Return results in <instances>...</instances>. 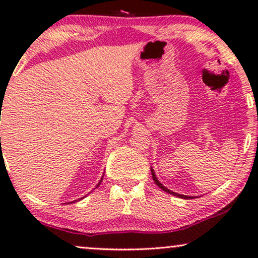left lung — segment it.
I'll use <instances>...</instances> for the list:
<instances>
[{
    "mask_svg": "<svg viewBox=\"0 0 258 258\" xmlns=\"http://www.w3.org/2000/svg\"><path fill=\"white\" fill-rule=\"evenodd\" d=\"M151 175H153V179H154V182L156 183V184L160 186V188L163 190V191H165V192H168V194H170V195H174V196H177V197H179V199H184V200H190V199H194L192 196H186V195H181V194H177V192H174V191H171V190H169L168 188H165V186L162 184V183H160V181H158L157 179V177H156V175H155V172H154V169L151 168Z\"/></svg>",
    "mask_w": 258,
    "mask_h": 258,
    "instance_id": "1",
    "label": "left lung"
}]
</instances>
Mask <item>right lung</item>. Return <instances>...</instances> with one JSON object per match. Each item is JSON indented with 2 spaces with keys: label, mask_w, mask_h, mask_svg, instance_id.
Wrapping results in <instances>:
<instances>
[{
  "label": "right lung",
  "mask_w": 258,
  "mask_h": 258,
  "mask_svg": "<svg viewBox=\"0 0 258 258\" xmlns=\"http://www.w3.org/2000/svg\"><path fill=\"white\" fill-rule=\"evenodd\" d=\"M102 179H103V176H102V178H101V181L100 182H98V184L96 185V188H97V186L98 185H100L101 184V182H102ZM81 200H83V197H81V199H79V200H76V201H81ZM76 201H73V202H69V203H75L76 202Z\"/></svg>",
  "instance_id": "1"
}]
</instances>
